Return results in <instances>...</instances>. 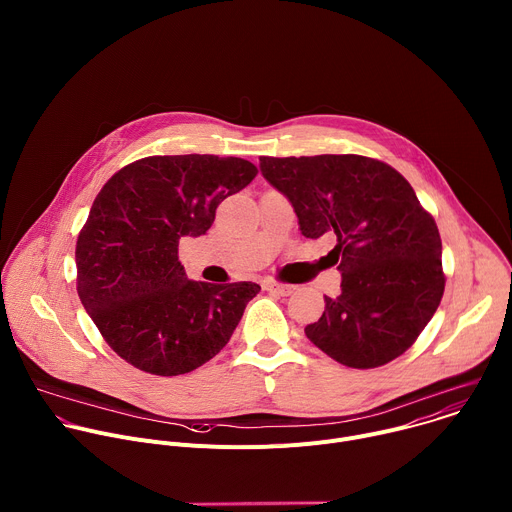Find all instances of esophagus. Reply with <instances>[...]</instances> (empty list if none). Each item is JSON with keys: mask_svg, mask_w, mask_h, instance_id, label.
I'll list each match as a JSON object with an SVG mask.
<instances>
[{"mask_svg": "<svg viewBox=\"0 0 512 512\" xmlns=\"http://www.w3.org/2000/svg\"><path fill=\"white\" fill-rule=\"evenodd\" d=\"M263 287L271 294H279V296H289L291 291L296 289V285H289V283H279V281H265Z\"/></svg>", "mask_w": 512, "mask_h": 512, "instance_id": "1", "label": "esophagus"}]
</instances>
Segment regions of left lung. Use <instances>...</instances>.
Wrapping results in <instances>:
<instances>
[{
  "instance_id": "8db88e82",
  "label": "left lung",
  "mask_w": 512,
  "mask_h": 512,
  "mask_svg": "<svg viewBox=\"0 0 512 512\" xmlns=\"http://www.w3.org/2000/svg\"><path fill=\"white\" fill-rule=\"evenodd\" d=\"M263 178L294 206L306 239L336 235L342 273L306 336L350 369L401 356L442 302V239L411 184L389 164L356 154L259 158Z\"/></svg>"
}]
</instances>
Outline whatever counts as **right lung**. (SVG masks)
I'll return each instance as SVG.
<instances>
[{
    "mask_svg": "<svg viewBox=\"0 0 512 512\" xmlns=\"http://www.w3.org/2000/svg\"><path fill=\"white\" fill-rule=\"evenodd\" d=\"M255 176L243 158L150 156L97 194L77 239V291L105 342L135 369L184 375L231 340L261 287L190 281L178 245L204 235L216 206Z\"/></svg>",
    "mask_w": 512,
    "mask_h": 512,
    "instance_id": "right-lung-1",
    "label": "right lung"
}]
</instances>
